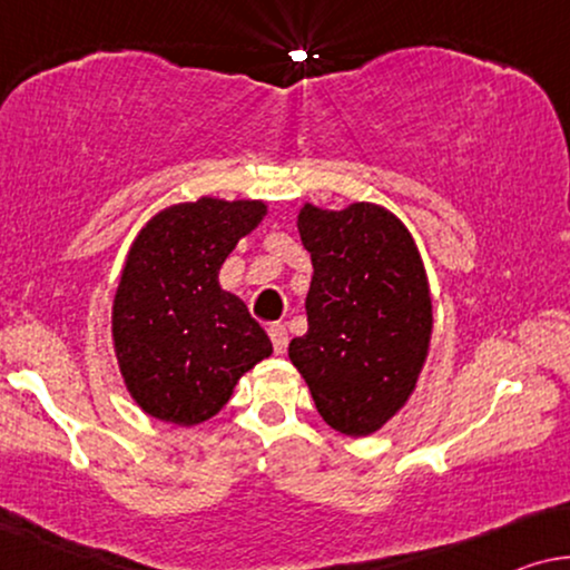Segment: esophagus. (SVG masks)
<instances>
[{"mask_svg":"<svg viewBox=\"0 0 570 570\" xmlns=\"http://www.w3.org/2000/svg\"><path fill=\"white\" fill-rule=\"evenodd\" d=\"M268 335H271V343H274V351H276V354H286V346H288V333H286V325H282V323L268 325Z\"/></svg>","mask_w":570,"mask_h":570,"instance_id":"34e87169","label":"esophagus"}]
</instances>
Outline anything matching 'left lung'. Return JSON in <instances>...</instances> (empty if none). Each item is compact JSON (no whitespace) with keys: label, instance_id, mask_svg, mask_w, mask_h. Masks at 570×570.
<instances>
[{"label":"left lung","instance_id":"obj_1","mask_svg":"<svg viewBox=\"0 0 570 570\" xmlns=\"http://www.w3.org/2000/svg\"><path fill=\"white\" fill-rule=\"evenodd\" d=\"M299 235L315 276L307 333L288 343V358L327 426L366 436L403 407L426 362V271L403 222L374 204H307Z\"/></svg>","mask_w":570,"mask_h":570}]
</instances>
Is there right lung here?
Segmentation results:
<instances>
[{
  "label": "right lung",
  "mask_w": 570,
  "mask_h": 570,
  "mask_svg": "<svg viewBox=\"0 0 570 570\" xmlns=\"http://www.w3.org/2000/svg\"><path fill=\"white\" fill-rule=\"evenodd\" d=\"M263 214L261 202L198 198L165 208L136 237L114 302V343L144 413L196 426L274 351L245 302L219 286L222 263Z\"/></svg>",
  "instance_id": "add662e5"
}]
</instances>
